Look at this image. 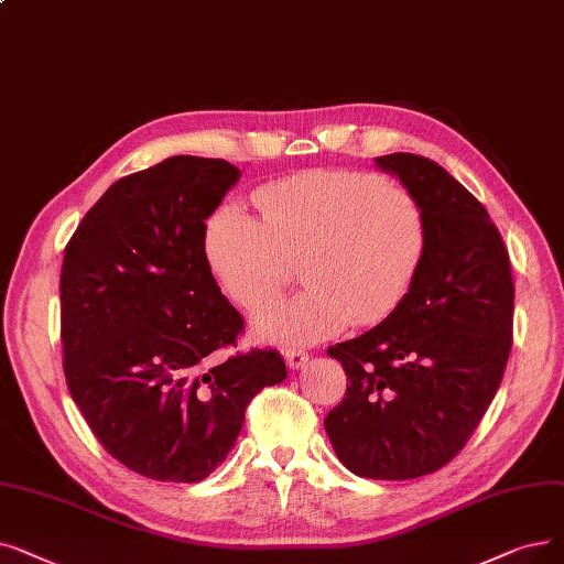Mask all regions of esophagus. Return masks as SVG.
<instances>
[{"mask_svg": "<svg viewBox=\"0 0 564 564\" xmlns=\"http://www.w3.org/2000/svg\"><path fill=\"white\" fill-rule=\"evenodd\" d=\"M306 361H308V352H304V350L292 348V350H288V352H285V364L290 366L292 371H295V369H302V366H306Z\"/></svg>", "mask_w": 564, "mask_h": 564, "instance_id": "obj_1", "label": "esophagus"}]
</instances>
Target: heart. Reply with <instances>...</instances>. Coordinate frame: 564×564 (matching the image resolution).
<instances>
[{
	"label": "heart",
	"instance_id": "heart-1",
	"mask_svg": "<svg viewBox=\"0 0 564 564\" xmlns=\"http://www.w3.org/2000/svg\"><path fill=\"white\" fill-rule=\"evenodd\" d=\"M253 200L216 209L205 253L226 295L247 311L272 304L302 262L300 297L256 317L264 340L315 343L394 313L426 256V216L405 188L355 170H306Z\"/></svg>",
	"mask_w": 564,
	"mask_h": 564
}]
</instances>
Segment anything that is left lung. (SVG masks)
<instances>
[{
  "instance_id": "obj_1",
  "label": "left lung",
  "mask_w": 564,
  "mask_h": 564,
  "mask_svg": "<svg viewBox=\"0 0 564 564\" xmlns=\"http://www.w3.org/2000/svg\"><path fill=\"white\" fill-rule=\"evenodd\" d=\"M426 216V256L408 297L366 334L327 350L348 376L325 417L357 477L414 479L468 443L502 382L513 281L491 216L445 167L417 154L378 156Z\"/></svg>"
}]
</instances>
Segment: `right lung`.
Returning <instances> with one entry per match:
<instances>
[{"mask_svg":"<svg viewBox=\"0 0 564 564\" xmlns=\"http://www.w3.org/2000/svg\"><path fill=\"white\" fill-rule=\"evenodd\" d=\"M224 159L170 156L115 182L80 221L59 276L64 376L99 443L156 481L221 465L276 350L221 352L243 332L205 253V221L237 184Z\"/></svg>","mask_w":564,"mask_h":564,"instance_id":"obj_1","label":"right lung"}]
</instances>
